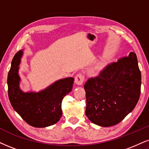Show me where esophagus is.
<instances>
[{
  "label": "esophagus",
  "instance_id": "34e87169",
  "mask_svg": "<svg viewBox=\"0 0 149 149\" xmlns=\"http://www.w3.org/2000/svg\"><path fill=\"white\" fill-rule=\"evenodd\" d=\"M84 80V77L81 73H78L77 74L76 77H75V83L78 85H82L83 84V82Z\"/></svg>",
  "mask_w": 149,
  "mask_h": 149
}]
</instances>
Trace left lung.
I'll use <instances>...</instances> for the list:
<instances>
[{"instance_id":"left-lung-1","label":"left lung","mask_w":149,"mask_h":149,"mask_svg":"<svg viewBox=\"0 0 149 149\" xmlns=\"http://www.w3.org/2000/svg\"><path fill=\"white\" fill-rule=\"evenodd\" d=\"M141 79L134 52L109 64L98 76L88 79L84 85L88 120L104 127L120 123L136 106Z\"/></svg>"}]
</instances>
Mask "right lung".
I'll return each mask as SVG.
<instances>
[{
  "label": "right lung",
  "instance_id": "obj_1",
  "mask_svg": "<svg viewBox=\"0 0 149 149\" xmlns=\"http://www.w3.org/2000/svg\"><path fill=\"white\" fill-rule=\"evenodd\" d=\"M23 52L15 54L7 76L8 96L13 108L24 121L33 127L53 125L61 119L64 97L71 91L74 78L61 79L39 92L24 93L20 88L18 69Z\"/></svg>",
  "mask_w": 149,
  "mask_h": 149
}]
</instances>
